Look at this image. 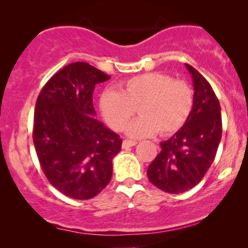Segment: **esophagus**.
<instances>
[{
    "mask_svg": "<svg viewBox=\"0 0 248 248\" xmlns=\"http://www.w3.org/2000/svg\"><path fill=\"white\" fill-rule=\"evenodd\" d=\"M136 143H138V142H136V141H132V140H124V142H122V148H124V149H126V148H129V147H133V146H135Z\"/></svg>",
    "mask_w": 248,
    "mask_h": 248,
    "instance_id": "obj_1",
    "label": "esophagus"
}]
</instances>
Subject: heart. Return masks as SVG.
I'll return each instance as SVG.
<instances>
[{"label": "heart", "mask_w": 248, "mask_h": 248, "mask_svg": "<svg viewBox=\"0 0 248 248\" xmlns=\"http://www.w3.org/2000/svg\"><path fill=\"white\" fill-rule=\"evenodd\" d=\"M100 109L114 130H122L138 112L141 116L127 128L132 138L169 135L186 124L193 106V92L186 81L169 75L150 72L139 75L118 85L116 91L100 95Z\"/></svg>", "instance_id": "heart-1"}]
</instances>
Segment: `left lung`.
I'll list each match as a JSON object with an SVG mask.
<instances>
[{"instance_id": "8db88e82", "label": "left lung", "mask_w": 248, "mask_h": 248, "mask_svg": "<svg viewBox=\"0 0 248 248\" xmlns=\"http://www.w3.org/2000/svg\"><path fill=\"white\" fill-rule=\"evenodd\" d=\"M193 82V106L183 127L161 142V153L147 170L149 181L169 193L197 186L215 161L221 139L220 105L197 70L186 64Z\"/></svg>"}]
</instances>
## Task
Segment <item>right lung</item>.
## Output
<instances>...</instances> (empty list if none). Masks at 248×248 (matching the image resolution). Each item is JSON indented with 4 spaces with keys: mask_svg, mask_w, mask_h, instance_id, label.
<instances>
[{
    "mask_svg": "<svg viewBox=\"0 0 248 248\" xmlns=\"http://www.w3.org/2000/svg\"><path fill=\"white\" fill-rule=\"evenodd\" d=\"M109 78L87 62H72L51 77L37 98V157L51 186L73 199L93 198L106 187L121 150L120 136L94 118L93 91Z\"/></svg>",
    "mask_w": 248,
    "mask_h": 248,
    "instance_id": "1",
    "label": "right lung"
}]
</instances>
